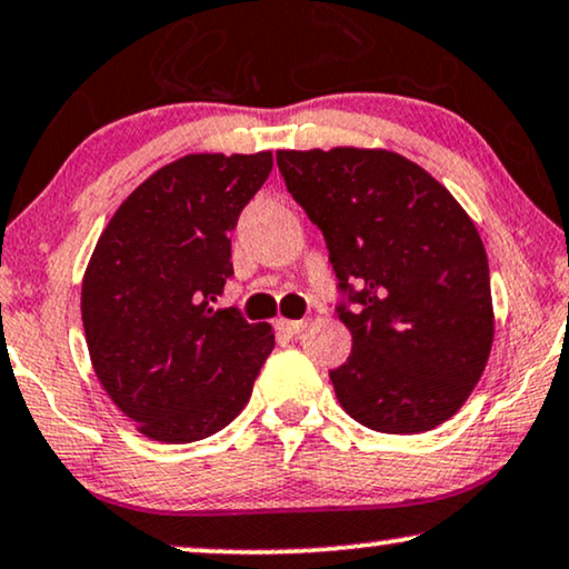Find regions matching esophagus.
I'll return each mask as SVG.
<instances>
[{"label": "esophagus", "instance_id": "34e87169", "mask_svg": "<svg viewBox=\"0 0 569 569\" xmlns=\"http://www.w3.org/2000/svg\"><path fill=\"white\" fill-rule=\"evenodd\" d=\"M278 330L289 338H297L307 330V320H278Z\"/></svg>", "mask_w": 569, "mask_h": 569}]
</instances>
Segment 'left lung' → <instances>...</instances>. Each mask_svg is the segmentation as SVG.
Wrapping results in <instances>:
<instances>
[{
  "label": "left lung",
  "mask_w": 569,
  "mask_h": 569,
  "mask_svg": "<svg viewBox=\"0 0 569 569\" xmlns=\"http://www.w3.org/2000/svg\"><path fill=\"white\" fill-rule=\"evenodd\" d=\"M293 200L322 231L351 330L330 380L343 411L419 435L471 396L495 340L489 262L458 200L390 150H278Z\"/></svg>",
  "instance_id": "8db88e82"
}]
</instances>
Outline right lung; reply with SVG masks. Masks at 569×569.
I'll list each match as a JSON object with an SVG mask.
<instances>
[{
    "label": "right lung",
    "mask_w": 569,
    "mask_h": 569,
    "mask_svg": "<svg viewBox=\"0 0 569 569\" xmlns=\"http://www.w3.org/2000/svg\"><path fill=\"white\" fill-rule=\"evenodd\" d=\"M272 153H192L148 177L106 226L82 278L98 382L150 439L184 445L237 419L276 336L213 309L233 276L239 213Z\"/></svg>",
    "instance_id": "1"
}]
</instances>
